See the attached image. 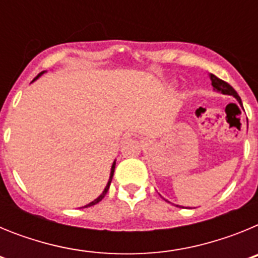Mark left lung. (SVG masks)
<instances>
[{"label": "left lung", "mask_w": 258, "mask_h": 258, "mask_svg": "<svg viewBox=\"0 0 258 258\" xmlns=\"http://www.w3.org/2000/svg\"><path fill=\"white\" fill-rule=\"evenodd\" d=\"M211 80H212V85H213L214 90H217V92H221L222 94H229V95H234L239 101V103H241L240 97L238 95V93L235 92V89L232 88L230 84H227L226 81H223V80L218 79L217 76H214V75H211Z\"/></svg>", "instance_id": "obj_1"}]
</instances>
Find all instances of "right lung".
<instances>
[{"instance_id":"right-lung-1","label":"right lung","mask_w":258,"mask_h":258,"mask_svg":"<svg viewBox=\"0 0 258 258\" xmlns=\"http://www.w3.org/2000/svg\"><path fill=\"white\" fill-rule=\"evenodd\" d=\"M42 74H44V72H41V74H38V75H37V77H36V79H38V76H41V75H42ZM36 79H35V80H36ZM113 172H115V163L112 164V168H111V174H109L108 183H107L106 188H104V191H103V192H102V195H101V197H99V198H97V199H95L94 202L89 203L88 206H85V208H86V207H92V206H94V204H97V203H99V202H101L102 199H103V198H104V195H106V194H107V191H108V188H109V184H111V181H112Z\"/></svg>"}]
</instances>
